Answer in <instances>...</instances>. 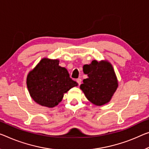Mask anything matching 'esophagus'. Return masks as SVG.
<instances>
[{"mask_svg":"<svg viewBox=\"0 0 149 149\" xmlns=\"http://www.w3.org/2000/svg\"><path fill=\"white\" fill-rule=\"evenodd\" d=\"M81 81H82V80H81V79H80V78L77 79V82H78V84H79V85H80V84H81Z\"/></svg>","mask_w":149,"mask_h":149,"instance_id":"1","label":"esophagus"}]
</instances>
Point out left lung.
<instances>
[{
    "mask_svg": "<svg viewBox=\"0 0 149 149\" xmlns=\"http://www.w3.org/2000/svg\"><path fill=\"white\" fill-rule=\"evenodd\" d=\"M81 90L93 104L101 106L110 101L118 86V81L111 63L107 61H93L86 65Z\"/></svg>",
    "mask_w": 149,
    "mask_h": 149,
    "instance_id": "obj_1",
    "label": "left lung"
}]
</instances>
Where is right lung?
I'll list each match as a JSON object with an SVG mask.
<instances>
[{"label":"right lung","instance_id":"obj_1","mask_svg":"<svg viewBox=\"0 0 149 149\" xmlns=\"http://www.w3.org/2000/svg\"><path fill=\"white\" fill-rule=\"evenodd\" d=\"M58 60L43 58L26 79L30 95L36 102L42 106L52 108L58 105L64 93L77 86L67 70L58 65Z\"/></svg>","mask_w":149,"mask_h":149}]
</instances>
